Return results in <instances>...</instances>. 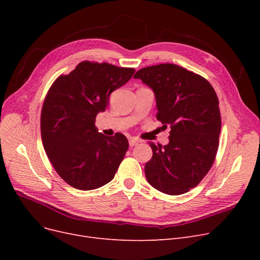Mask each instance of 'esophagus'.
<instances>
[{
	"label": "esophagus",
	"mask_w": 260,
	"mask_h": 260,
	"mask_svg": "<svg viewBox=\"0 0 260 260\" xmlns=\"http://www.w3.org/2000/svg\"><path fill=\"white\" fill-rule=\"evenodd\" d=\"M128 142H129V146H135V145H137V144H138L139 142H141V141H140L139 139H137V138H134V137H133V138L129 139Z\"/></svg>",
	"instance_id": "1"
}]
</instances>
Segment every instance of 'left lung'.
Segmentation results:
<instances>
[{"instance_id":"1","label":"left lung","mask_w":260,"mask_h":260,"mask_svg":"<svg viewBox=\"0 0 260 260\" xmlns=\"http://www.w3.org/2000/svg\"><path fill=\"white\" fill-rule=\"evenodd\" d=\"M134 78L154 90L157 119L171 127L169 144L149 143L146 179L165 194H184L199 184L216 158L221 129L217 94L207 79L171 63L141 68Z\"/></svg>"}]
</instances>
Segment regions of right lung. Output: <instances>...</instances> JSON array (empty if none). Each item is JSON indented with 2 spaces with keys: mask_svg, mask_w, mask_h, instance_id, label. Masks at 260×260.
Masks as SVG:
<instances>
[{
  "mask_svg": "<svg viewBox=\"0 0 260 260\" xmlns=\"http://www.w3.org/2000/svg\"><path fill=\"white\" fill-rule=\"evenodd\" d=\"M134 73V68L83 61L48 89L41 112L42 142L54 170L73 187L89 190L113 180L128 141L121 133L104 136L94 122L111 93Z\"/></svg>",
  "mask_w": 260,
  "mask_h": 260,
  "instance_id": "add662e5",
  "label": "right lung"
}]
</instances>
